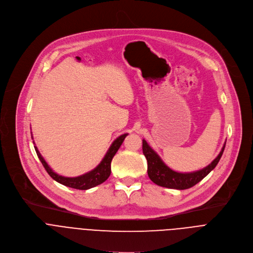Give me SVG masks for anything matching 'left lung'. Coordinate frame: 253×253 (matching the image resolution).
<instances>
[{
  "label": "left lung",
  "instance_id": "1",
  "mask_svg": "<svg viewBox=\"0 0 253 253\" xmlns=\"http://www.w3.org/2000/svg\"><path fill=\"white\" fill-rule=\"evenodd\" d=\"M143 145V154L145 155L147 159V172L149 178L152 180V181L162 187L166 188H171V189H178V190H183V189H188L198 182H200L201 180L207 176L219 162L224 148H225V143L218 154V156L216 157L208 166L205 168L195 171V172H190V173H181V172H176L172 169H170L159 157V155L148 145V143L145 140H142Z\"/></svg>",
  "mask_w": 253,
  "mask_h": 253
}]
</instances>
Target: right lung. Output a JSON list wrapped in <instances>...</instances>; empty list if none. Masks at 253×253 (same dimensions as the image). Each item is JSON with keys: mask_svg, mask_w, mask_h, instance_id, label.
I'll return each instance as SVG.
<instances>
[{"mask_svg": "<svg viewBox=\"0 0 253 253\" xmlns=\"http://www.w3.org/2000/svg\"><path fill=\"white\" fill-rule=\"evenodd\" d=\"M127 135L128 134L125 133V134L119 136L116 140H114L112 145L110 146L109 149H108L106 155L104 156V158L102 159V161L99 163V165L96 168H94L93 170H91L83 175L77 176V177H64V176H61V175L55 173L50 168V166L47 164L45 159L42 157L38 148L36 146H34V147H35L36 153H37V155H38L40 161L42 162L43 166L45 167L46 171L55 180V181L65 185V186L71 187V188H75V189H79V190H87V189H90L92 187H95V186L105 182L108 179V177L110 176L111 161H112L114 155L116 154V152L118 151V149L120 148L121 144L123 143V141Z\"/></svg>", "mask_w": 253, "mask_h": 253, "instance_id": "1", "label": "right lung"}]
</instances>
